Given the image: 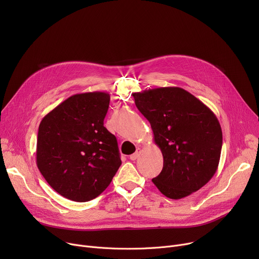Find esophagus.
I'll list each match as a JSON object with an SVG mask.
<instances>
[{"label":"esophagus","instance_id":"esophagus-1","mask_svg":"<svg viewBox=\"0 0 259 259\" xmlns=\"http://www.w3.org/2000/svg\"><path fill=\"white\" fill-rule=\"evenodd\" d=\"M140 154H141V149L138 148L137 151H135L133 154L130 155V159H131V160H135V159H137V158L140 156Z\"/></svg>","mask_w":259,"mask_h":259}]
</instances>
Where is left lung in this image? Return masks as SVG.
<instances>
[{
    "label": "left lung",
    "mask_w": 259,
    "mask_h": 259,
    "mask_svg": "<svg viewBox=\"0 0 259 259\" xmlns=\"http://www.w3.org/2000/svg\"><path fill=\"white\" fill-rule=\"evenodd\" d=\"M133 98L150 122L154 143L164 157L162 170L153 184L171 199L196 192L219 168L223 132L216 115L180 87L135 92Z\"/></svg>",
    "instance_id": "left-lung-1"
}]
</instances>
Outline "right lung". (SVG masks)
Masks as SVG:
<instances>
[{
    "label": "right lung",
    "instance_id": "obj_1",
    "mask_svg": "<svg viewBox=\"0 0 259 259\" xmlns=\"http://www.w3.org/2000/svg\"><path fill=\"white\" fill-rule=\"evenodd\" d=\"M110 95L74 94L40 121L36 165L62 196L85 202L110 185L121 165L116 138L104 127Z\"/></svg>",
    "mask_w": 259,
    "mask_h": 259
}]
</instances>
